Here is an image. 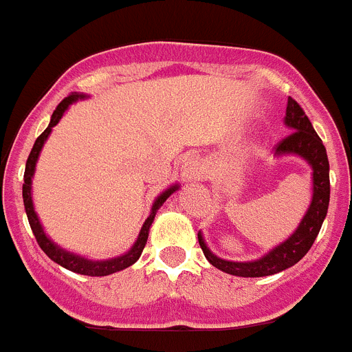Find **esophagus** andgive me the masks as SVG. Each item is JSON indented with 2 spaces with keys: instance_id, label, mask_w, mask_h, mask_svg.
I'll list each match as a JSON object with an SVG mask.
<instances>
[{
  "instance_id": "34e87169",
  "label": "esophagus",
  "mask_w": 352,
  "mask_h": 352,
  "mask_svg": "<svg viewBox=\"0 0 352 352\" xmlns=\"http://www.w3.org/2000/svg\"><path fill=\"white\" fill-rule=\"evenodd\" d=\"M204 169L197 158H186L182 166V178L185 183H194L203 178Z\"/></svg>"
}]
</instances>
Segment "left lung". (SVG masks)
I'll return each instance as SVG.
<instances>
[{
	"label": "left lung",
	"mask_w": 352,
	"mask_h": 352,
	"mask_svg": "<svg viewBox=\"0 0 352 352\" xmlns=\"http://www.w3.org/2000/svg\"><path fill=\"white\" fill-rule=\"evenodd\" d=\"M285 126L291 130V133L276 144L275 155L276 157L298 155L309 162V166L312 167L314 194L309 210L301 219L296 231L292 232L285 241L272 248L261 259L247 261V263H234V261L217 257L206 247L203 234L199 232V245L203 248L204 257L220 272L236 276H268L284 272V270L294 266L300 259H303L321 231L329 204V162L326 148L303 109L296 100H292L291 96L287 98V109H285Z\"/></svg>",
	"instance_id": "obj_1"
}]
</instances>
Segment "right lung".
<instances>
[{
  "label": "right lung",
  "mask_w": 352,
  "mask_h": 352,
  "mask_svg": "<svg viewBox=\"0 0 352 352\" xmlns=\"http://www.w3.org/2000/svg\"><path fill=\"white\" fill-rule=\"evenodd\" d=\"M79 98H86V95L72 93V95H68L67 98H63V100L60 102V105L56 107L54 113H52L51 123H49L47 129L43 130L38 138H36L35 144H33V148H31L30 157H28L26 170H24L23 199H24V208H26L28 220H30L31 231H33V234H35L36 243H38L40 248H42L45 254H47V257H51L54 263H58L60 266H63V268L70 270V272H74V273H79V275L105 276V275H113V273L129 268V266H132V264L135 263L139 257H141L142 250H144L146 241H148L149 227H151V223H153L155 214H157L158 208L166 203L167 197H169L170 194H174V192L178 190L179 185H173L170 188H167L166 192H162V194L155 199L153 206H151V213H149V217L146 219V222L142 223L141 232H139V236H138V241H135V243H133V247L130 248L126 254H123V256L114 257V259H105V261H91V259H86V257H82V256H77V254H72V252L65 250V248L58 247V245H56L54 241H52V239L45 234L42 223H40V220H38V214H36L35 208H33V199H31V178H33V174H35L36 160H38V155H40V151H42L43 144H45V141H47L49 133L52 132V126H56L58 123H60L61 116L65 114V111L68 109V105L74 104V102H77Z\"/></svg>",
  "instance_id": "right-lung-1"
}]
</instances>
